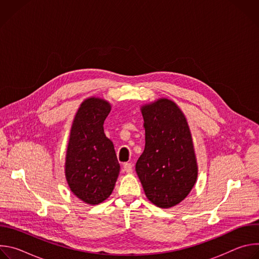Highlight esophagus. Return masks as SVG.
<instances>
[{
  "instance_id": "obj_1",
  "label": "esophagus",
  "mask_w": 259,
  "mask_h": 259,
  "mask_svg": "<svg viewBox=\"0 0 259 259\" xmlns=\"http://www.w3.org/2000/svg\"><path fill=\"white\" fill-rule=\"evenodd\" d=\"M123 168H124V171H126L127 173H131L133 171V165L131 163H125Z\"/></svg>"
}]
</instances>
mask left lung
Instances as JSON below:
<instances>
[{
  "instance_id": "left-lung-1",
  "label": "left lung",
  "mask_w": 259,
  "mask_h": 259,
  "mask_svg": "<svg viewBox=\"0 0 259 259\" xmlns=\"http://www.w3.org/2000/svg\"><path fill=\"white\" fill-rule=\"evenodd\" d=\"M145 146L136 173L145 196L160 208L179 204L195 186L198 167L186 117L171 100L162 98L141 107Z\"/></svg>"
}]
</instances>
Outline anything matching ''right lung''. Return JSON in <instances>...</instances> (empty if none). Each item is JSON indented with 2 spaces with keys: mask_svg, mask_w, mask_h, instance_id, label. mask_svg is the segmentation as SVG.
Masks as SVG:
<instances>
[{
  "mask_svg": "<svg viewBox=\"0 0 259 259\" xmlns=\"http://www.w3.org/2000/svg\"><path fill=\"white\" fill-rule=\"evenodd\" d=\"M110 104L100 98L86 99L72 122L65 158L70 191L90 205L112 194L120 172L115 147L104 134L103 123Z\"/></svg>",
  "mask_w": 259,
  "mask_h": 259,
  "instance_id": "obj_1",
  "label": "right lung"
}]
</instances>
